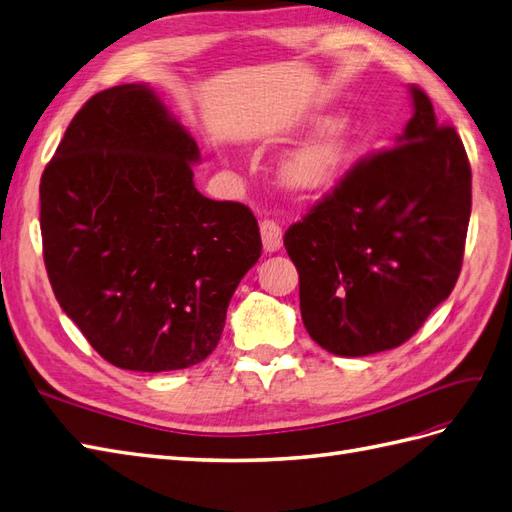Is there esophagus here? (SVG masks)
Segmentation results:
<instances>
[{
	"label": "esophagus",
	"mask_w": 512,
	"mask_h": 512,
	"mask_svg": "<svg viewBox=\"0 0 512 512\" xmlns=\"http://www.w3.org/2000/svg\"><path fill=\"white\" fill-rule=\"evenodd\" d=\"M259 231H261V242H264V248L268 253L279 251V248L283 246V231H281L277 220L264 218L259 222Z\"/></svg>",
	"instance_id": "34e87169"
}]
</instances>
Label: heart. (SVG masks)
Instances as JSON below:
<instances>
[{"instance_id": "1", "label": "heart", "mask_w": 512, "mask_h": 512, "mask_svg": "<svg viewBox=\"0 0 512 512\" xmlns=\"http://www.w3.org/2000/svg\"><path fill=\"white\" fill-rule=\"evenodd\" d=\"M346 153V136L342 125H326L296 149L285 155L281 177L294 190H316L342 164Z\"/></svg>"}]
</instances>
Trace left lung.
Instances as JSON below:
<instances>
[{
  "label": "left lung",
  "instance_id": "obj_1",
  "mask_svg": "<svg viewBox=\"0 0 512 512\" xmlns=\"http://www.w3.org/2000/svg\"><path fill=\"white\" fill-rule=\"evenodd\" d=\"M396 147L352 166L285 231L300 277V313L339 357L391 350L450 296L463 264L471 168L454 127L422 88Z\"/></svg>",
  "mask_w": 512,
  "mask_h": 512
}]
</instances>
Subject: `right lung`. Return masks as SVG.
Returning <instances> with one entry per match:
<instances>
[{"label": "right lung", "mask_w": 512, "mask_h": 512, "mask_svg": "<svg viewBox=\"0 0 512 512\" xmlns=\"http://www.w3.org/2000/svg\"><path fill=\"white\" fill-rule=\"evenodd\" d=\"M199 160L155 90L123 84L84 103L41 177L49 283L121 370H183L212 355L261 255L251 209L196 190Z\"/></svg>", "instance_id": "right-lung-1"}]
</instances>
